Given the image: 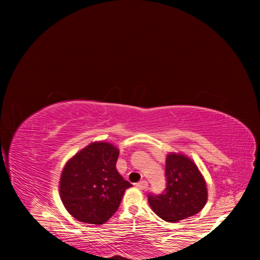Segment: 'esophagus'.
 <instances>
[{"mask_svg":"<svg viewBox=\"0 0 260 260\" xmlns=\"http://www.w3.org/2000/svg\"><path fill=\"white\" fill-rule=\"evenodd\" d=\"M136 187L141 189V190H146V189L148 188V182L146 181V180H142V181L136 183Z\"/></svg>","mask_w":260,"mask_h":260,"instance_id":"obj_1","label":"esophagus"}]
</instances>
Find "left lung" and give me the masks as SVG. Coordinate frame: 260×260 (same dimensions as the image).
Wrapping results in <instances>:
<instances>
[{"label": "left lung", "instance_id": "1", "mask_svg": "<svg viewBox=\"0 0 260 260\" xmlns=\"http://www.w3.org/2000/svg\"><path fill=\"white\" fill-rule=\"evenodd\" d=\"M165 177V190L159 195L148 196L149 205L158 217L169 222H178L204 208L208 201L206 182L190 158L182 153H169Z\"/></svg>", "mask_w": 260, "mask_h": 260}]
</instances>
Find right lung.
Instances as JSON below:
<instances>
[{"label": "right lung", "instance_id": "1", "mask_svg": "<svg viewBox=\"0 0 260 260\" xmlns=\"http://www.w3.org/2000/svg\"><path fill=\"white\" fill-rule=\"evenodd\" d=\"M118 148L101 141L83 148L65 164L59 195L73 218L102 225L116 213L125 190L132 186L118 173Z\"/></svg>", "mask_w": 260, "mask_h": 260}]
</instances>
